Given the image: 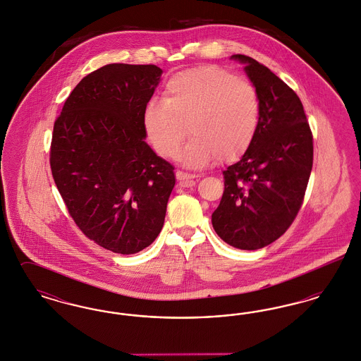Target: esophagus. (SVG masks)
<instances>
[{
	"label": "esophagus",
	"mask_w": 361,
	"mask_h": 361,
	"mask_svg": "<svg viewBox=\"0 0 361 361\" xmlns=\"http://www.w3.org/2000/svg\"><path fill=\"white\" fill-rule=\"evenodd\" d=\"M176 177H177V180H178L183 185H185V187L193 185V184H195V180L197 178V176H195V174L181 172V171H177V172H176Z\"/></svg>",
	"instance_id": "1"
}]
</instances>
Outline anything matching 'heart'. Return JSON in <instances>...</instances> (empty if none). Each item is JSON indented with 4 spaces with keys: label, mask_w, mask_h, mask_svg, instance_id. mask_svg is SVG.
<instances>
[{
    "label": "heart",
    "mask_w": 361,
    "mask_h": 361,
    "mask_svg": "<svg viewBox=\"0 0 361 361\" xmlns=\"http://www.w3.org/2000/svg\"><path fill=\"white\" fill-rule=\"evenodd\" d=\"M261 118L256 86L216 66L177 73L166 82L162 102L146 104L143 131L155 152L173 158L187 134L180 159L193 169L206 168L218 157L231 161L255 140Z\"/></svg>",
    "instance_id": "obj_1"
}]
</instances>
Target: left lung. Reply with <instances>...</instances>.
Instances as JSON below:
<instances>
[{
  "mask_svg": "<svg viewBox=\"0 0 361 361\" xmlns=\"http://www.w3.org/2000/svg\"><path fill=\"white\" fill-rule=\"evenodd\" d=\"M261 100L257 134L240 161L224 171V192L212 214L222 240L242 250L281 237L303 203L312 168V134L300 99L256 59L235 54Z\"/></svg>",
  "mask_w": 361,
  "mask_h": 361,
  "instance_id": "obj_1",
  "label": "left lung"
}]
</instances>
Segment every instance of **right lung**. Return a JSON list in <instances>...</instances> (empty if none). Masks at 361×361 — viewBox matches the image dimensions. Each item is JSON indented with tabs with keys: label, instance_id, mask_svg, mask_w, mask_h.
<instances>
[{
	"label": "right lung",
	"instance_id": "obj_1",
	"mask_svg": "<svg viewBox=\"0 0 361 361\" xmlns=\"http://www.w3.org/2000/svg\"><path fill=\"white\" fill-rule=\"evenodd\" d=\"M162 70L111 63L73 89L52 133V177L89 240L119 255L154 242L176 184L174 168L146 143L142 115Z\"/></svg>",
	"mask_w": 361,
	"mask_h": 361
}]
</instances>
